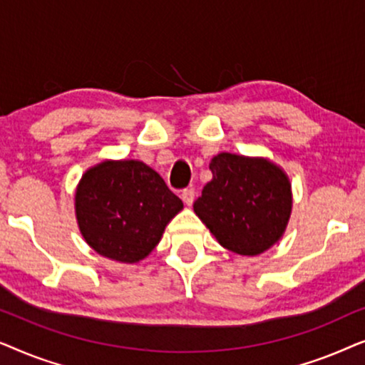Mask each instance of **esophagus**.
I'll return each instance as SVG.
<instances>
[{
	"instance_id": "1",
	"label": "esophagus",
	"mask_w": 365,
	"mask_h": 365,
	"mask_svg": "<svg viewBox=\"0 0 365 365\" xmlns=\"http://www.w3.org/2000/svg\"><path fill=\"white\" fill-rule=\"evenodd\" d=\"M181 197H182L184 204H187V206H191V204L194 202V197H196V191H194V187L184 189V191L181 192Z\"/></svg>"
}]
</instances>
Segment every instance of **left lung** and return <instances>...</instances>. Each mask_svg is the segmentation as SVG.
Wrapping results in <instances>:
<instances>
[{
	"label": "left lung",
	"mask_w": 365,
	"mask_h": 365,
	"mask_svg": "<svg viewBox=\"0 0 365 365\" xmlns=\"http://www.w3.org/2000/svg\"><path fill=\"white\" fill-rule=\"evenodd\" d=\"M212 179L194 202V212L217 242L241 256H257L282 237L291 217L292 192L286 173L264 158L221 153Z\"/></svg>",
	"instance_id": "1"
}]
</instances>
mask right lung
Returning <instances> with one entry per match:
<instances>
[{"label":"right lung","mask_w":365,"mask_h":365,"mask_svg":"<svg viewBox=\"0 0 365 365\" xmlns=\"http://www.w3.org/2000/svg\"><path fill=\"white\" fill-rule=\"evenodd\" d=\"M84 241L119 262H139L161 241L182 201L141 161H103L88 169L74 196Z\"/></svg>","instance_id":"add662e5"}]
</instances>
